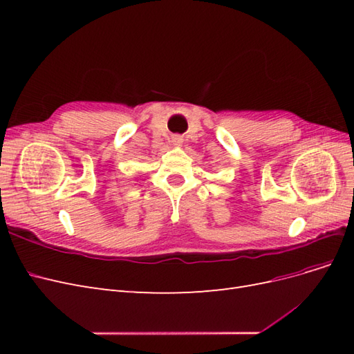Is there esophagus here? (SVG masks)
<instances>
[{"label":"esophagus","mask_w":354,"mask_h":354,"mask_svg":"<svg viewBox=\"0 0 354 354\" xmlns=\"http://www.w3.org/2000/svg\"><path fill=\"white\" fill-rule=\"evenodd\" d=\"M181 143H183V138H181L180 136L173 137V145H174V146H181Z\"/></svg>","instance_id":"1"}]
</instances>
